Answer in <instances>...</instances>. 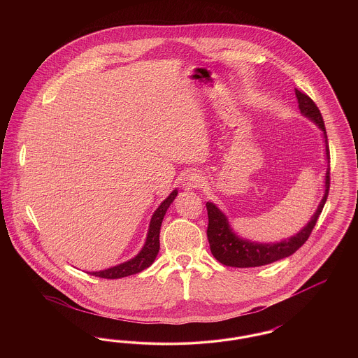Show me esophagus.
<instances>
[{"label": "esophagus", "instance_id": "34e87169", "mask_svg": "<svg viewBox=\"0 0 358 358\" xmlns=\"http://www.w3.org/2000/svg\"><path fill=\"white\" fill-rule=\"evenodd\" d=\"M181 182H182V187L184 189L190 190V189H196V187H200L201 182H203V178H201V176L197 171H189L187 174L184 176Z\"/></svg>", "mask_w": 358, "mask_h": 358}]
</instances>
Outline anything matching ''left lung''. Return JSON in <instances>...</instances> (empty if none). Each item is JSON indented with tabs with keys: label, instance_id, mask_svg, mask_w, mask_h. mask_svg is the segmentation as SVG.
I'll return each instance as SVG.
<instances>
[{
	"label": "left lung",
	"instance_id": "obj_1",
	"mask_svg": "<svg viewBox=\"0 0 358 358\" xmlns=\"http://www.w3.org/2000/svg\"><path fill=\"white\" fill-rule=\"evenodd\" d=\"M295 95L298 99V107L301 110V114L306 117L307 120L314 122L324 133V153H326V161H327V168L324 174V197L318 205L317 210L311 216L310 222H307L298 234L276 243H257V241H251L248 238H240L229 225L228 217L216 205L208 201L206 203L208 241L210 245L212 255L215 256L224 266L238 267V268L259 267V266H266L276 260L292 255L296 250H299L305 244V241L310 236L313 228L315 227V222L324 209V203L329 194V187H330V153H329L324 118L321 115V111L318 110L315 103L311 101L310 96H307L306 94L301 92L296 88H295Z\"/></svg>",
	"mask_w": 358,
	"mask_h": 358
}]
</instances>
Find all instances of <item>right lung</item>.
Instances as JSON below:
<instances>
[{
	"instance_id": "add662e5",
	"label": "right lung",
	"mask_w": 358,
	"mask_h": 358,
	"mask_svg": "<svg viewBox=\"0 0 358 358\" xmlns=\"http://www.w3.org/2000/svg\"><path fill=\"white\" fill-rule=\"evenodd\" d=\"M177 194H178V190L174 189L171 194L155 209V212L152 216V220H150V225H149L146 241H145L142 250L136 254V256H134L130 260H127V262H124V263H120L118 266L110 267L107 270L87 273L94 275V276H99V278H104V279H120V278H124V276H129V275L141 273L145 268L150 267L153 264L155 257L158 255V251H159V229H161V224L164 220V216H165L168 208L171 206Z\"/></svg>"
}]
</instances>
